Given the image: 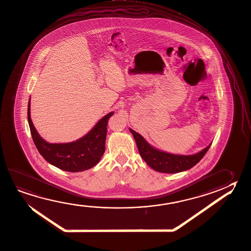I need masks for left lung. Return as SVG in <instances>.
Instances as JSON below:
<instances>
[{
	"instance_id": "1",
	"label": "left lung",
	"mask_w": 251,
	"mask_h": 251,
	"mask_svg": "<svg viewBox=\"0 0 251 251\" xmlns=\"http://www.w3.org/2000/svg\"><path fill=\"white\" fill-rule=\"evenodd\" d=\"M129 130L135 138L141 157L146 164L155 171L165 174H176L190 169L202 159L211 145V144H210L206 148L202 150L200 152L193 155H176L167 153L149 145L145 141V138L137 132L134 131L131 128H129Z\"/></svg>"
}]
</instances>
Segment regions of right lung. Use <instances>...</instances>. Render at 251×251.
<instances>
[{"label":"right lung","mask_w":251,"mask_h":251,"mask_svg":"<svg viewBox=\"0 0 251 251\" xmlns=\"http://www.w3.org/2000/svg\"><path fill=\"white\" fill-rule=\"evenodd\" d=\"M30 103L29 100L27 118L32 140L40 155L48 162L68 172L84 171L100 162L105 152L107 122L114 112L105 115L88 134L78 140L66 144H49L39 135L31 122Z\"/></svg>","instance_id":"1"}]
</instances>
